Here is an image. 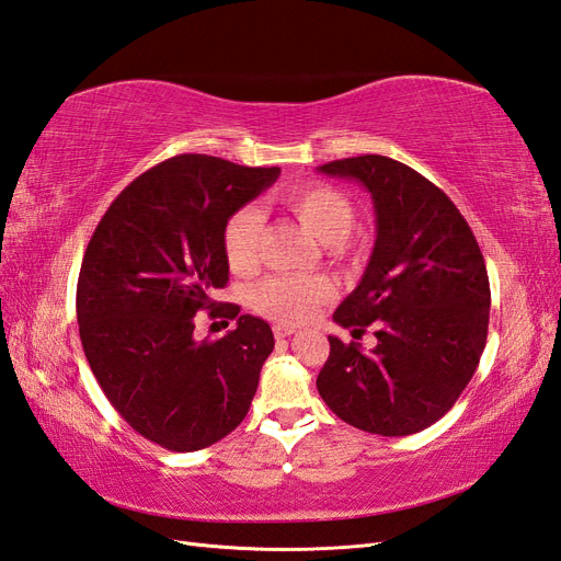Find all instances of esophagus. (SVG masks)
<instances>
[{
  "label": "esophagus",
  "instance_id": "esophagus-1",
  "mask_svg": "<svg viewBox=\"0 0 561 561\" xmlns=\"http://www.w3.org/2000/svg\"><path fill=\"white\" fill-rule=\"evenodd\" d=\"M272 332H275V339H286V336H291L296 329L289 327V324H277L275 329H272Z\"/></svg>",
  "mask_w": 561,
  "mask_h": 561
}]
</instances>
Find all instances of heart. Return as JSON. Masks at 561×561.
<instances>
[{"instance_id": "b5f03b06", "label": "heart", "mask_w": 561, "mask_h": 561, "mask_svg": "<svg viewBox=\"0 0 561 561\" xmlns=\"http://www.w3.org/2000/svg\"><path fill=\"white\" fill-rule=\"evenodd\" d=\"M284 204L310 232L324 243H339L348 237L355 210L348 196L332 184H300L284 194ZM263 234V213L255 206H241L222 227V251L227 265L237 275H249L257 265ZM332 296L327 277L275 275L255 286L253 306L265 318L294 324L310 318Z\"/></svg>"}]
</instances>
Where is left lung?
Masks as SVG:
<instances>
[{
  "label": "left lung",
  "mask_w": 561,
  "mask_h": 561,
  "mask_svg": "<svg viewBox=\"0 0 561 561\" xmlns=\"http://www.w3.org/2000/svg\"><path fill=\"white\" fill-rule=\"evenodd\" d=\"M367 186L377 241L334 320L377 346L329 336L318 391L336 417L379 436H410L438 422L467 389L488 336L491 284L471 227L417 170L365 153L320 165Z\"/></svg>",
  "instance_id": "1"
}]
</instances>
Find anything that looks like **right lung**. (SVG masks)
<instances>
[{"mask_svg": "<svg viewBox=\"0 0 561 561\" xmlns=\"http://www.w3.org/2000/svg\"><path fill=\"white\" fill-rule=\"evenodd\" d=\"M277 175L172 156L125 186L84 251L76 296L84 357L121 417L165 450L194 453L234 431L275 348L265 320L215 296L229 279L227 218ZM201 309L237 317L238 329L196 342Z\"/></svg>", "mask_w": 561, "mask_h": 561, "instance_id": "1", "label": "right lung"}]
</instances>
